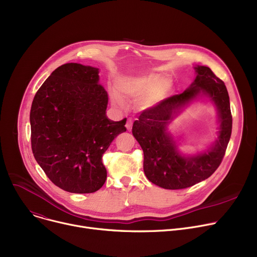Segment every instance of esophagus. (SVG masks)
<instances>
[{
  "mask_svg": "<svg viewBox=\"0 0 257 257\" xmlns=\"http://www.w3.org/2000/svg\"><path fill=\"white\" fill-rule=\"evenodd\" d=\"M132 125H133V121H132V119L128 118L127 123H126V128H127V130H131V128H132Z\"/></svg>",
  "mask_w": 257,
  "mask_h": 257,
  "instance_id": "obj_1",
  "label": "esophagus"
}]
</instances>
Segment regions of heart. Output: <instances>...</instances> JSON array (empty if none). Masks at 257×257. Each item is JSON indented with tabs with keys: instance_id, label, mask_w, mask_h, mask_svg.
I'll list each match as a JSON object with an SVG mask.
<instances>
[{
	"instance_id": "b5f03b06",
	"label": "heart",
	"mask_w": 257,
	"mask_h": 257,
	"mask_svg": "<svg viewBox=\"0 0 257 257\" xmlns=\"http://www.w3.org/2000/svg\"><path fill=\"white\" fill-rule=\"evenodd\" d=\"M115 86L120 93L112 89L110 96L116 107L125 106V100L121 97L123 95L128 99H139L138 103L142 109H149L158 104L171 89L169 81L158 74L120 77L115 81Z\"/></svg>"
}]
</instances>
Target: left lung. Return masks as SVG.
<instances>
[{
	"label": "left lung",
	"mask_w": 257,
	"mask_h": 257,
	"mask_svg": "<svg viewBox=\"0 0 257 257\" xmlns=\"http://www.w3.org/2000/svg\"><path fill=\"white\" fill-rule=\"evenodd\" d=\"M194 82L182 93L144 110L133 123L132 134L144 151V172L155 185L181 190L207 179L217 170L231 137L232 116L227 88L204 65H196ZM206 97L217 109L218 139L204 152L184 156L178 150L167 126L185 106Z\"/></svg>",
	"instance_id": "left-lung-1"
}]
</instances>
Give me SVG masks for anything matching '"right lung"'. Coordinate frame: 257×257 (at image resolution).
I'll list each match as a JSON object with an SVG mask.
<instances>
[{
  "label": "right lung",
  "mask_w": 257,
  "mask_h": 257,
  "mask_svg": "<svg viewBox=\"0 0 257 257\" xmlns=\"http://www.w3.org/2000/svg\"><path fill=\"white\" fill-rule=\"evenodd\" d=\"M107 104L99 69L80 63L57 67L37 90L30 111L32 152L63 191L89 194L105 183L102 156L126 131V118L107 117Z\"/></svg>",
  "instance_id": "right-lung-1"
}]
</instances>
